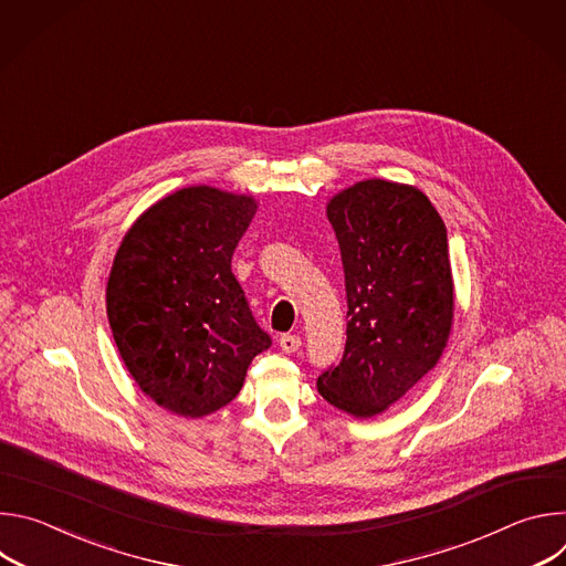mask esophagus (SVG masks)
I'll return each mask as SVG.
<instances>
[{"label": "esophagus", "mask_w": 566, "mask_h": 566, "mask_svg": "<svg viewBox=\"0 0 566 566\" xmlns=\"http://www.w3.org/2000/svg\"><path fill=\"white\" fill-rule=\"evenodd\" d=\"M300 347H302L300 336H291V334H286V336H282V338H280V349H282L284 354H295Z\"/></svg>", "instance_id": "esophagus-1"}]
</instances>
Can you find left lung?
Instances as JSON below:
<instances>
[{
    "label": "left lung",
    "mask_w": 566,
    "mask_h": 566,
    "mask_svg": "<svg viewBox=\"0 0 566 566\" xmlns=\"http://www.w3.org/2000/svg\"><path fill=\"white\" fill-rule=\"evenodd\" d=\"M347 289V345L317 378L329 406L382 415L441 358L454 319L448 234L415 186L358 181L327 203Z\"/></svg>",
    "instance_id": "8db88e82"
}]
</instances>
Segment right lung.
I'll return each instance as SVG.
<instances>
[{
  "mask_svg": "<svg viewBox=\"0 0 566 566\" xmlns=\"http://www.w3.org/2000/svg\"><path fill=\"white\" fill-rule=\"evenodd\" d=\"M255 212L251 195L181 188L138 214L116 251L107 317L118 354L143 394L177 417L228 406L271 347L230 271Z\"/></svg>",
  "mask_w": 566,
  "mask_h": 566,
  "instance_id": "1",
  "label": "right lung"
}]
</instances>
